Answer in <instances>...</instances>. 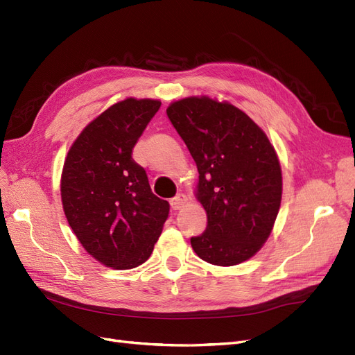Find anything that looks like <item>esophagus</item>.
Instances as JSON below:
<instances>
[{"label": "esophagus", "instance_id": "esophagus-1", "mask_svg": "<svg viewBox=\"0 0 355 355\" xmlns=\"http://www.w3.org/2000/svg\"><path fill=\"white\" fill-rule=\"evenodd\" d=\"M185 204H187V197L183 193H180V195H178V197L170 200V207H172L173 210H180L182 207H185Z\"/></svg>", "mask_w": 355, "mask_h": 355}]
</instances>
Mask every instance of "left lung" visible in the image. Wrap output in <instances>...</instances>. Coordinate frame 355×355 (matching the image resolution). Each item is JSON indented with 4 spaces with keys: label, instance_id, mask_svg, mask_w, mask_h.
I'll use <instances>...</instances> for the list:
<instances>
[{
    "label": "left lung",
    "instance_id": "obj_1",
    "mask_svg": "<svg viewBox=\"0 0 355 355\" xmlns=\"http://www.w3.org/2000/svg\"><path fill=\"white\" fill-rule=\"evenodd\" d=\"M198 168L195 197L207 227L191 245L201 260L235 266L270 236L282 200V170L263 129L227 101L188 96L167 107Z\"/></svg>",
    "mask_w": 355,
    "mask_h": 355
}]
</instances>
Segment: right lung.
<instances>
[{"instance_id":"add662e5","label":"right lung","mask_w":355,"mask_h":355,"mask_svg":"<svg viewBox=\"0 0 355 355\" xmlns=\"http://www.w3.org/2000/svg\"><path fill=\"white\" fill-rule=\"evenodd\" d=\"M158 100L108 107L71 144L61 173V202L76 238L95 260L117 270L148 260L170 205L153 193L132 150L158 112Z\"/></svg>"}]
</instances>
